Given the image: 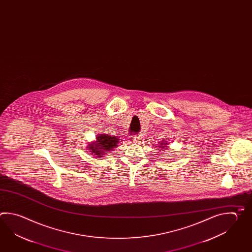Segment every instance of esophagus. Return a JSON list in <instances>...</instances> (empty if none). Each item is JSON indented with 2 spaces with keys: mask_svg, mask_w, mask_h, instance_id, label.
Listing matches in <instances>:
<instances>
[{
  "mask_svg": "<svg viewBox=\"0 0 252 252\" xmlns=\"http://www.w3.org/2000/svg\"><path fill=\"white\" fill-rule=\"evenodd\" d=\"M132 141H133V143H134V144H140V143L142 142V138L136 136V137H134V139H133Z\"/></svg>",
  "mask_w": 252,
  "mask_h": 252,
  "instance_id": "obj_1",
  "label": "esophagus"
}]
</instances>
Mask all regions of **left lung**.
Wrapping results in <instances>:
<instances>
[{
    "label": "left lung",
    "instance_id": "8db88e82",
    "mask_svg": "<svg viewBox=\"0 0 252 252\" xmlns=\"http://www.w3.org/2000/svg\"><path fill=\"white\" fill-rule=\"evenodd\" d=\"M168 141H161L160 142V144H159V145H160V146H159V148L160 149H163V148H167V145H168Z\"/></svg>",
    "mask_w": 252,
    "mask_h": 252
}]
</instances>
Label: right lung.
Here are the masks:
<instances>
[{
  "label": "right lung",
  "instance_id": "right-lung-1",
  "mask_svg": "<svg viewBox=\"0 0 252 252\" xmlns=\"http://www.w3.org/2000/svg\"><path fill=\"white\" fill-rule=\"evenodd\" d=\"M119 143L118 136H110L109 134H98L96 136V141L88 144L87 148L90 154L96 158H102L106 153L113 151Z\"/></svg>",
  "mask_w": 252,
  "mask_h": 252
}]
</instances>
